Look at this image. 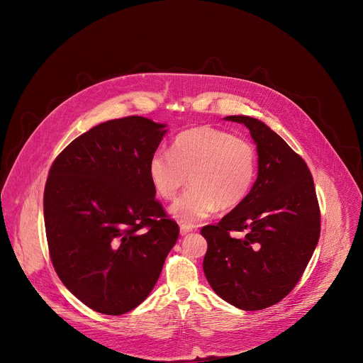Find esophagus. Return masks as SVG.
<instances>
[{
  "label": "esophagus",
  "instance_id": "esophagus-1",
  "mask_svg": "<svg viewBox=\"0 0 363 363\" xmlns=\"http://www.w3.org/2000/svg\"><path fill=\"white\" fill-rule=\"evenodd\" d=\"M179 231H181V235H186L192 231V227L191 225H186V224H181L179 225Z\"/></svg>",
  "mask_w": 363,
  "mask_h": 363
}]
</instances>
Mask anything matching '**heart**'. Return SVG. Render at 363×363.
Listing matches in <instances>:
<instances>
[{
	"mask_svg": "<svg viewBox=\"0 0 363 363\" xmlns=\"http://www.w3.org/2000/svg\"><path fill=\"white\" fill-rule=\"evenodd\" d=\"M147 174L153 189L167 201L178 195L189 177L191 189L172 203L169 213L192 225L218 208L234 210L247 199L257 174V152L230 132L198 126L179 133L171 153H153Z\"/></svg>",
	"mask_w": 363,
	"mask_h": 363,
	"instance_id": "obj_1",
	"label": "heart"
}]
</instances>
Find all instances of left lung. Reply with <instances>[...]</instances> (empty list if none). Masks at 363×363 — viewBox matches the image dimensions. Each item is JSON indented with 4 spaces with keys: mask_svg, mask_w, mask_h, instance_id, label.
Instances as JSON below:
<instances>
[{
    "mask_svg": "<svg viewBox=\"0 0 363 363\" xmlns=\"http://www.w3.org/2000/svg\"><path fill=\"white\" fill-rule=\"evenodd\" d=\"M248 128L258 172L247 199L217 225H205L203 273L213 290L241 310L279 303L300 280L318 245L320 211L312 174L266 123L227 116ZM231 230L242 232L233 239Z\"/></svg>",
    "mask_w": 363,
    "mask_h": 363,
    "instance_id": "left-lung-1",
    "label": "left lung"
}]
</instances>
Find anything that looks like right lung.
I'll use <instances>...</instances> for the list:
<instances>
[{
    "mask_svg": "<svg viewBox=\"0 0 363 363\" xmlns=\"http://www.w3.org/2000/svg\"><path fill=\"white\" fill-rule=\"evenodd\" d=\"M167 126L142 116L108 121L74 139L50 168L44 224L51 262L94 312L119 316L139 306L178 240L179 227L155 199L147 174Z\"/></svg>",
    "mask_w": 363,
    "mask_h": 363,
    "instance_id": "1",
    "label": "right lung"
}]
</instances>
